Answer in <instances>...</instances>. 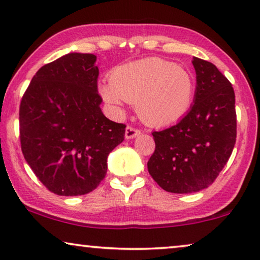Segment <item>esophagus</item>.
<instances>
[{
    "label": "esophagus",
    "instance_id": "1",
    "mask_svg": "<svg viewBox=\"0 0 260 260\" xmlns=\"http://www.w3.org/2000/svg\"><path fill=\"white\" fill-rule=\"evenodd\" d=\"M140 134H141L140 130L135 129V127H133V126H126V129H125V138H126V140H133V138L137 137Z\"/></svg>",
    "mask_w": 260,
    "mask_h": 260
}]
</instances>
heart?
<instances>
[{"label": "heart", "mask_w": 260, "mask_h": 260, "mask_svg": "<svg viewBox=\"0 0 260 260\" xmlns=\"http://www.w3.org/2000/svg\"><path fill=\"white\" fill-rule=\"evenodd\" d=\"M99 93L112 108L133 103L145 124L163 126L189 111L195 81L187 70L159 58H148L116 67L110 83L99 84Z\"/></svg>", "instance_id": "heart-1"}]
</instances>
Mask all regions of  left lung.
<instances>
[{
	"label": "left lung",
	"mask_w": 260,
	"mask_h": 260,
	"mask_svg": "<svg viewBox=\"0 0 260 260\" xmlns=\"http://www.w3.org/2000/svg\"><path fill=\"white\" fill-rule=\"evenodd\" d=\"M197 87L193 105L175 125L154 131L148 170L162 189L188 194L214 182L232 154L237 137L236 95L215 65L193 58Z\"/></svg>",
	"instance_id": "left-lung-1"
}]
</instances>
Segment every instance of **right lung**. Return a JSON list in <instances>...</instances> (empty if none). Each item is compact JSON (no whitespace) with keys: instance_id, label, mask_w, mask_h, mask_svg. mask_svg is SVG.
I'll use <instances>...</instances> for the list:
<instances>
[{"instance_id":"obj_1","label":"right lung","mask_w":260,"mask_h":260,"mask_svg":"<svg viewBox=\"0 0 260 260\" xmlns=\"http://www.w3.org/2000/svg\"><path fill=\"white\" fill-rule=\"evenodd\" d=\"M97 56L69 53L42 66L20 105L24 159L48 190L77 197L94 190L125 125L106 118L98 94Z\"/></svg>"}]
</instances>
